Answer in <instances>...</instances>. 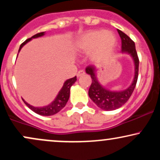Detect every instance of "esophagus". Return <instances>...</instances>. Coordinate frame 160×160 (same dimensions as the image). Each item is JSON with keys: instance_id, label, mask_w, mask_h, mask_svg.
I'll list each match as a JSON object with an SVG mask.
<instances>
[{"instance_id": "obj_1", "label": "esophagus", "mask_w": 160, "mask_h": 160, "mask_svg": "<svg viewBox=\"0 0 160 160\" xmlns=\"http://www.w3.org/2000/svg\"><path fill=\"white\" fill-rule=\"evenodd\" d=\"M84 74H85V71H82V70H80V71H79L78 72V74H77V76H78L79 78V77H81Z\"/></svg>"}]
</instances>
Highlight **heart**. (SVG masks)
<instances>
[{"mask_svg": "<svg viewBox=\"0 0 160 160\" xmlns=\"http://www.w3.org/2000/svg\"><path fill=\"white\" fill-rule=\"evenodd\" d=\"M117 44V37L111 31H88L79 36L74 47L78 53H87L91 62L101 63L109 59Z\"/></svg>", "mask_w": 160, "mask_h": 160, "instance_id": "heart-1", "label": "heart"}]
</instances>
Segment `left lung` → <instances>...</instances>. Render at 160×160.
<instances>
[{
	"label": "left lung",
	"instance_id": "8db88e82",
	"mask_svg": "<svg viewBox=\"0 0 160 160\" xmlns=\"http://www.w3.org/2000/svg\"><path fill=\"white\" fill-rule=\"evenodd\" d=\"M122 41V53L129 55L132 58L135 66V74L132 83L127 89L120 91H112L104 88L99 82L97 78V71L95 66H88L86 68V74H89L92 78V84L89 89V96L92 102L101 109L104 111H113L122 107L129 99L135 89L138 76L139 60L135 49L134 41L122 31L117 29Z\"/></svg>",
	"mask_w": 160,
	"mask_h": 160
}]
</instances>
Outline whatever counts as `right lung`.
Listing matches in <instances>:
<instances>
[{
	"label": "right lung",
	"instance_id": "obj_1",
	"mask_svg": "<svg viewBox=\"0 0 160 160\" xmlns=\"http://www.w3.org/2000/svg\"><path fill=\"white\" fill-rule=\"evenodd\" d=\"M45 34V32H40L38 33V34H35V35L32 36V38H29L25 40L24 43H22L19 47V52L21 50V49L27 43H28L30 40L32 39H34V38H40V37L43 36ZM77 80V77H74V78L68 79L66 81L64 82L63 86L62 87V89H60V91L58 92V95H56V97L55 98L54 100L51 102L50 104H49L48 105L43 106V107H34V106L31 105L28 103H27L25 100L22 98L23 102H25V104L30 108L32 111H33L34 113H38L39 115L42 116H52L56 114V113L59 112L67 104L68 101L69 97H70V89H71V86L76 82Z\"/></svg>",
	"mask_w": 160,
	"mask_h": 160
}]
</instances>
